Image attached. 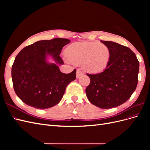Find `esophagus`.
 Returning a JSON list of instances; mask_svg holds the SVG:
<instances>
[{
	"instance_id": "obj_1",
	"label": "esophagus",
	"mask_w": 150,
	"mask_h": 150,
	"mask_svg": "<svg viewBox=\"0 0 150 150\" xmlns=\"http://www.w3.org/2000/svg\"><path fill=\"white\" fill-rule=\"evenodd\" d=\"M82 75H83V72L81 71L80 69H77L76 71V78H79L80 76H81Z\"/></svg>"
}]
</instances>
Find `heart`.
Instances as JSON below:
<instances>
[{
  "instance_id": "b5f03b06",
  "label": "heart",
  "mask_w": 150,
  "mask_h": 150,
  "mask_svg": "<svg viewBox=\"0 0 150 150\" xmlns=\"http://www.w3.org/2000/svg\"><path fill=\"white\" fill-rule=\"evenodd\" d=\"M65 54L71 62L82 63L83 69L91 74L105 69L110 58L108 46L99 42H75L67 47Z\"/></svg>"
}]
</instances>
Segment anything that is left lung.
I'll return each mask as SVG.
<instances>
[{
  "label": "left lung",
  "instance_id": "left-lung-1",
  "mask_svg": "<svg viewBox=\"0 0 150 150\" xmlns=\"http://www.w3.org/2000/svg\"><path fill=\"white\" fill-rule=\"evenodd\" d=\"M101 42L110 49V61L101 73L87 74L91 81L86 93L94 105L110 109L123 104L132 95L138 84L139 64L128 47L112 41Z\"/></svg>",
  "mask_w": 150,
  "mask_h": 150
}]
</instances>
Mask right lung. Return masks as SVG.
<instances>
[{
    "mask_svg": "<svg viewBox=\"0 0 150 150\" xmlns=\"http://www.w3.org/2000/svg\"><path fill=\"white\" fill-rule=\"evenodd\" d=\"M70 42L62 38L39 40L17 54L12 66L13 87L24 103L42 110L61 101L67 86L76 79V69L64 74L58 66L64 64L59 55ZM48 57L55 62L49 63Z\"/></svg>",
    "mask_w": 150,
    "mask_h": 150,
    "instance_id": "add662e5",
    "label": "right lung"
}]
</instances>
